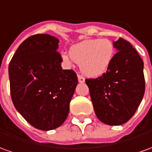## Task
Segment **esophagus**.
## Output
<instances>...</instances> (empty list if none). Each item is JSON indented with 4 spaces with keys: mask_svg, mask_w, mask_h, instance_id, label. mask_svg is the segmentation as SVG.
I'll return each mask as SVG.
<instances>
[{
    "mask_svg": "<svg viewBox=\"0 0 152 152\" xmlns=\"http://www.w3.org/2000/svg\"><path fill=\"white\" fill-rule=\"evenodd\" d=\"M77 78H78V81H79L80 83H84L85 82V78L84 77H82L81 76H80V75L77 76Z\"/></svg>",
    "mask_w": 152,
    "mask_h": 152,
    "instance_id": "34e87169",
    "label": "esophagus"
}]
</instances>
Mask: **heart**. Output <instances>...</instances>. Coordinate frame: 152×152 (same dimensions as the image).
Listing matches in <instances>:
<instances>
[{"label": "heart", "mask_w": 152, "mask_h": 152, "mask_svg": "<svg viewBox=\"0 0 152 152\" xmlns=\"http://www.w3.org/2000/svg\"><path fill=\"white\" fill-rule=\"evenodd\" d=\"M70 56L61 55L63 61L71 65L79 63L80 72L89 77H99L111 66L115 56V46L108 39H86L71 46Z\"/></svg>", "instance_id": "obj_1"}]
</instances>
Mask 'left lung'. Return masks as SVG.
Segmentation results:
<instances>
[{
  "mask_svg": "<svg viewBox=\"0 0 152 152\" xmlns=\"http://www.w3.org/2000/svg\"><path fill=\"white\" fill-rule=\"evenodd\" d=\"M118 52L96 79H86L94 111L102 122L120 126L132 117L145 93L144 63L129 41H113Z\"/></svg>",
  "mask_w": 152,
  "mask_h": 152,
  "instance_id": "8db88e82",
  "label": "left lung"
}]
</instances>
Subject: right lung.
I'll return each mask as SVG.
<instances>
[{
    "mask_svg": "<svg viewBox=\"0 0 152 152\" xmlns=\"http://www.w3.org/2000/svg\"><path fill=\"white\" fill-rule=\"evenodd\" d=\"M59 40L38 34L25 40L9 64L11 95L15 109L35 128L61 126L70 111L78 80L72 70H63Z\"/></svg>",
    "mask_w": 152,
    "mask_h": 152,
    "instance_id": "1",
    "label": "right lung"
}]
</instances>
